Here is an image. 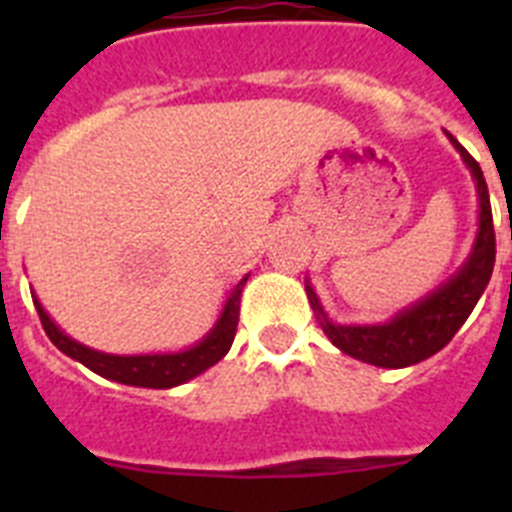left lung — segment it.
<instances>
[{
	"instance_id": "left-lung-1",
	"label": "left lung",
	"mask_w": 512,
	"mask_h": 512,
	"mask_svg": "<svg viewBox=\"0 0 512 512\" xmlns=\"http://www.w3.org/2000/svg\"><path fill=\"white\" fill-rule=\"evenodd\" d=\"M451 143L459 148L467 166L472 169L474 182H477L479 233L472 256L449 284L436 289L420 305L400 312L387 325H333L325 318L318 297L307 284V300L318 315L325 336L333 341V346L341 348L343 354L366 361V364L387 366V369L418 364V361L438 354L456 336V330L464 325L469 312L474 310L477 300L485 292L492 277V266H495V225H492L490 194H487V182L477 161L469 156L467 148L459 146V140L451 138Z\"/></svg>"
}]
</instances>
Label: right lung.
I'll use <instances>...</instances> for the list:
<instances>
[{
	"label": "right lung",
	"mask_w": 512,
	"mask_h": 512,
	"mask_svg": "<svg viewBox=\"0 0 512 512\" xmlns=\"http://www.w3.org/2000/svg\"><path fill=\"white\" fill-rule=\"evenodd\" d=\"M248 277H243L241 282L235 284L233 295H230L228 305H225L223 315L217 320L215 330L210 336L200 343V346L182 351V354H156V356H112V354H99L92 348L81 346V343L71 341L69 336H63L61 330L56 328L45 310L40 307V302L35 300V310L40 315V323H43L45 336L51 338L53 346H58V351H63L71 359L81 361L84 366H89L94 374L104 379H112V382L120 384H135V387H153V390H166V387H176V384H184L187 379L197 377L205 369H210L212 364L223 359L225 354L233 346L235 330H238V312H241V292L243 284Z\"/></svg>",
	"instance_id": "1"
}]
</instances>
